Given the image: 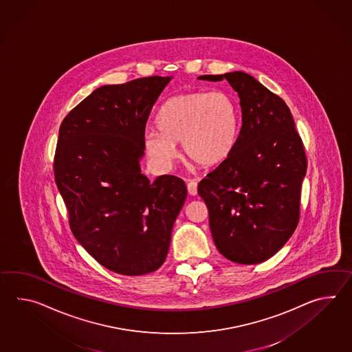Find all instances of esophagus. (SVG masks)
<instances>
[{"label":"esophagus","instance_id":"1","mask_svg":"<svg viewBox=\"0 0 352 352\" xmlns=\"http://www.w3.org/2000/svg\"><path fill=\"white\" fill-rule=\"evenodd\" d=\"M197 186H198V184H197L195 180H189L187 184L188 193L190 195H197Z\"/></svg>","mask_w":352,"mask_h":352}]
</instances>
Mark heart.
<instances>
[{
    "label": "heart",
    "instance_id": "obj_1",
    "mask_svg": "<svg viewBox=\"0 0 352 352\" xmlns=\"http://www.w3.org/2000/svg\"><path fill=\"white\" fill-rule=\"evenodd\" d=\"M159 133L146 135L153 157L169 163L175 144L197 165L210 166L225 160L237 138V106L225 91L187 92L165 102L157 116Z\"/></svg>",
    "mask_w": 352,
    "mask_h": 352
}]
</instances>
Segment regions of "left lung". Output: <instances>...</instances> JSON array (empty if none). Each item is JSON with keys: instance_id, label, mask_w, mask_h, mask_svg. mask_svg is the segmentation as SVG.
<instances>
[{"instance_id": "obj_1", "label": "left lung", "mask_w": 352, "mask_h": 352, "mask_svg": "<svg viewBox=\"0 0 352 352\" xmlns=\"http://www.w3.org/2000/svg\"><path fill=\"white\" fill-rule=\"evenodd\" d=\"M223 78L239 94L243 124L230 155L199 182L198 195L219 252L234 263L258 264L297 228L307 157L279 96L243 72L199 77Z\"/></svg>"}]
</instances>
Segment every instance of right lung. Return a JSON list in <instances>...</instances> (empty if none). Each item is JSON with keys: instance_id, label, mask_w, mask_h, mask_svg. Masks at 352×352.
Here are the masks:
<instances>
[{"instance_id": "add662e5", "label": "right lung", "mask_w": 352, "mask_h": 352, "mask_svg": "<svg viewBox=\"0 0 352 352\" xmlns=\"http://www.w3.org/2000/svg\"><path fill=\"white\" fill-rule=\"evenodd\" d=\"M169 80L153 76L97 88L59 129L55 182L72 232L94 260L122 275L163 265L187 198L178 177L150 182L139 166L148 115Z\"/></svg>"}]
</instances>
